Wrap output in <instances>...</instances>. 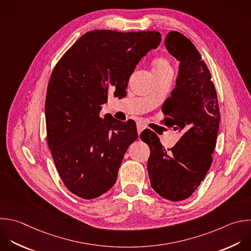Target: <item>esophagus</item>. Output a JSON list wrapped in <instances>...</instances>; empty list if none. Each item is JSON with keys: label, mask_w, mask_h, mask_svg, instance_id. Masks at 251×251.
I'll return each mask as SVG.
<instances>
[{"label": "esophagus", "mask_w": 251, "mask_h": 251, "mask_svg": "<svg viewBox=\"0 0 251 251\" xmlns=\"http://www.w3.org/2000/svg\"><path fill=\"white\" fill-rule=\"evenodd\" d=\"M143 129H145V126L141 125V124H137V132H138V134H140Z\"/></svg>", "instance_id": "esophagus-1"}]
</instances>
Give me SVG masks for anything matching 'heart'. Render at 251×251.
<instances>
[{"instance_id":"1","label":"heart","mask_w":251,"mask_h":251,"mask_svg":"<svg viewBox=\"0 0 251 251\" xmlns=\"http://www.w3.org/2000/svg\"><path fill=\"white\" fill-rule=\"evenodd\" d=\"M154 74H162L166 72H172L170 63L165 58H157L153 62Z\"/></svg>"}]
</instances>
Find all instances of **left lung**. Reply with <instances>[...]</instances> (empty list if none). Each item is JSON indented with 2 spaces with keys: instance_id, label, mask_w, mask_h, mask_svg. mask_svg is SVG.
Here are the masks:
<instances>
[{
  "instance_id": "left-lung-1",
  "label": "left lung",
  "mask_w": 251,
  "mask_h": 251,
  "mask_svg": "<svg viewBox=\"0 0 251 251\" xmlns=\"http://www.w3.org/2000/svg\"><path fill=\"white\" fill-rule=\"evenodd\" d=\"M165 46L179 69L176 88L162 106V124L181 136L170 152L150 129L140 138L150 148L147 170L152 188L165 199L181 201L197 189L212 164L220 111L211 74L191 41L171 31Z\"/></svg>"
}]
</instances>
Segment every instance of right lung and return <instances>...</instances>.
Here are the masks:
<instances>
[{"label": "right lung", "mask_w": 251, "mask_h": 251, "mask_svg": "<svg viewBox=\"0 0 251 251\" xmlns=\"http://www.w3.org/2000/svg\"><path fill=\"white\" fill-rule=\"evenodd\" d=\"M161 42L157 31L92 30L60 59L47 88V142L58 173L74 194L93 199L116 182L128 146L137 139L132 120L100 118L108 95H126L139 61Z\"/></svg>", "instance_id": "obj_1"}]
</instances>
